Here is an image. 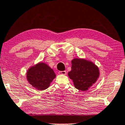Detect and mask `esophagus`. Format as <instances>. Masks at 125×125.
<instances>
[{
    "mask_svg": "<svg viewBox=\"0 0 125 125\" xmlns=\"http://www.w3.org/2000/svg\"><path fill=\"white\" fill-rule=\"evenodd\" d=\"M59 74H60V75H66V71H59Z\"/></svg>",
    "mask_w": 125,
    "mask_h": 125,
    "instance_id": "1",
    "label": "esophagus"
}]
</instances>
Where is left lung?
<instances>
[{
  "label": "left lung",
  "mask_w": 125,
  "mask_h": 125,
  "mask_svg": "<svg viewBox=\"0 0 125 125\" xmlns=\"http://www.w3.org/2000/svg\"><path fill=\"white\" fill-rule=\"evenodd\" d=\"M68 75L76 89L84 91L98 79L99 68L90 61L74 58L71 61V70L68 73Z\"/></svg>",
  "instance_id": "left-lung-1"
}]
</instances>
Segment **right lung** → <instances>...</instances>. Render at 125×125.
<instances>
[{"mask_svg":"<svg viewBox=\"0 0 125 125\" xmlns=\"http://www.w3.org/2000/svg\"><path fill=\"white\" fill-rule=\"evenodd\" d=\"M26 74L29 83L41 91L47 89L56 76L54 70L43 62L31 66L28 69Z\"/></svg>","mask_w":125,"mask_h":125,"instance_id":"add662e5","label":"right lung"}]
</instances>
